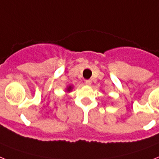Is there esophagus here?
Masks as SVG:
<instances>
[{"label":"esophagus","mask_w":159,"mask_h":159,"mask_svg":"<svg viewBox=\"0 0 159 159\" xmlns=\"http://www.w3.org/2000/svg\"><path fill=\"white\" fill-rule=\"evenodd\" d=\"M85 83H86V85L90 86V85L91 84V80H86V81H85Z\"/></svg>","instance_id":"obj_1"}]
</instances>
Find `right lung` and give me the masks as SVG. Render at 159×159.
Listing matches in <instances>:
<instances>
[{
  "mask_svg": "<svg viewBox=\"0 0 159 159\" xmlns=\"http://www.w3.org/2000/svg\"><path fill=\"white\" fill-rule=\"evenodd\" d=\"M71 90H72V86H69V87H68V91H70Z\"/></svg>",
  "mask_w": 159,
  "mask_h": 159,
  "instance_id": "right-lung-1",
  "label": "right lung"
}]
</instances>
